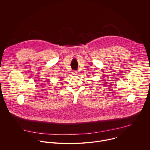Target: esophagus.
Listing matches in <instances>:
<instances>
[{"label":"esophagus","instance_id":"esophagus-1","mask_svg":"<svg viewBox=\"0 0 150 150\" xmlns=\"http://www.w3.org/2000/svg\"><path fill=\"white\" fill-rule=\"evenodd\" d=\"M77 72L76 71H72V74H73V75H76V74H77Z\"/></svg>","mask_w":150,"mask_h":150}]
</instances>
